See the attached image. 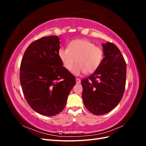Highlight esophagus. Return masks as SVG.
<instances>
[{
	"instance_id": "esophagus-1",
	"label": "esophagus",
	"mask_w": 146,
	"mask_h": 146,
	"mask_svg": "<svg viewBox=\"0 0 146 146\" xmlns=\"http://www.w3.org/2000/svg\"><path fill=\"white\" fill-rule=\"evenodd\" d=\"M80 82H81L80 79V78H76V83H77V84L80 83Z\"/></svg>"
}]
</instances>
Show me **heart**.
<instances>
[{
	"label": "heart",
	"mask_w": 146,
	"mask_h": 146,
	"mask_svg": "<svg viewBox=\"0 0 146 146\" xmlns=\"http://www.w3.org/2000/svg\"><path fill=\"white\" fill-rule=\"evenodd\" d=\"M58 56L64 68L72 69L76 61L73 72L78 75L94 73L100 66L104 58V51L101 47L86 39H75L70 41L68 48H60Z\"/></svg>",
	"instance_id": "obj_1"
}]
</instances>
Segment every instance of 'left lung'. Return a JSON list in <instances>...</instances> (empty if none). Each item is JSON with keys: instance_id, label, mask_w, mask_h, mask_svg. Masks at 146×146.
<instances>
[{"instance_id": "1", "label": "left lung", "mask_w": 146, "mask_h": 146, "mask_svg": "<svg viewBox=\"0 0 146 146\" xmlns=\"http://www.w3.org/2000/svg\"><path fill=\"white\" fill-rule=\"evenodd\" d=\"M102 47L104 57L99 68L81 82L83 104L95 115H103L116 107L126 83L127 65L120 50L110 42Z\"/></svg>"}]
</instances>
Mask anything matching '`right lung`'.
<instances>
[{
	"label": "right lung",
	"mask_w": 146,
	"mask_h": 146,
	"mask_svg": "<svg viewBox=\"0 0 146 146\" xmlns=\"http://www.w3.org/2000/svg\"><path fill=\"white\" fill-rule=\"evenodd\" d=\"M57 36L33 41L25 51L20 66V82L27 103L35 111L47 116L59 114L76 84L59 56Z\"/></svg>",
	"instance_id": "1"
}]
</instances>
